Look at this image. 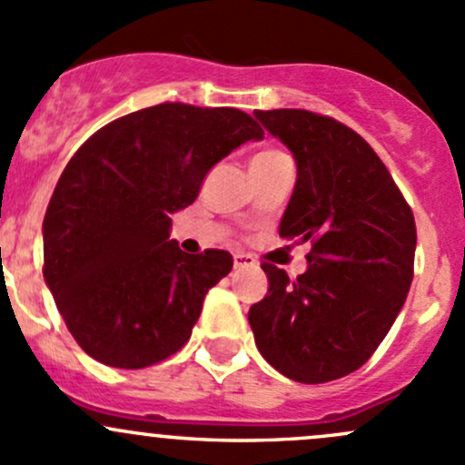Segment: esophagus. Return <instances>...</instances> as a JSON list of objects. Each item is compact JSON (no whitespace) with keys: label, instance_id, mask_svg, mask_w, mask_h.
Masks as SVG:
<instances>
[{"label":"esophagus","instance_id":"1","mask_svg":"<svg viewBox=\"0 0 465 465\" xmlns=\"http://www.w3.org/2000/svg\"><path fill=\"white\" fill-rule=\"evenodd\" d=\"M232 266H234V271H242V268L255 266V262H252V257L243 255V252H237V255L232 257Z\"/></svg>","mask_w":465,"mask_h":465}]
</instances>
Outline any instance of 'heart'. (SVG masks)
I'll return each mask as SVG.
<instances>
[{
  "mask_svg": "<svg viewBox=\"0 0 465 465\" xmlns=\"http://www.w3.org/2000/svg\"><path fill=\"white\" fill-rule=\"evenodd\" d=\"M282 152H275V150H266V152H260V154H255L252 156V161H251V165H262V163H271V161H275V159H282Z\"/></svg>",
  "mask_w": 465,
  "mask_h": 465,
  "instance_id": "b5f03b06",
  "label": "heart"
}]
</instances>
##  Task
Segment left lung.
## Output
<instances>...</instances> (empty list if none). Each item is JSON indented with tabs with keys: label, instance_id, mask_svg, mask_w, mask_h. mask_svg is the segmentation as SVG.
I'll return each instance as SVG.
<instances>
[{
	"label": "left lung",
	"instance_id": "8db88e82",
	"mask_svg": "<svg viewBox=\"0 0 465 465\" xmlns=\"http://www.w3.org/2000/svg\"><path fill=\"white\" fill-rule=\"evenodd\" d=\"M293 154L298 181L280 237L309 242V268L289 280L262 264L264 300L248 322L268 365L298 382H329L365 365L403 309L414 275L408 201L370 143L306 109L255 112Z\"/></svg>",
	"mask_w": 465,
	"mask_h": 465
}]
</instances>
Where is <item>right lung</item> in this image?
<instances>
[{
    "label": "right lung",
    "mask_w": 465,
    "mask_h": 465,
    "mask_svg": "<svg viewBox=\"0 0 465 465\" xmlns=\"http://www.w3.org/2000/svg\"><path fill=\"white\" fill-rule=\"evenodd\" d=\"M262 138L239 109L163 103L98 129L71 156L42 223L45 282L83 351L143 370L188 342L232 257L181 251L170 214L194 203L223 156Z\"/></svg>",
    "instance_id": "1"
}]
</instances>
